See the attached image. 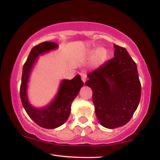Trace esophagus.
Instances as JSON below:
<instances>
[{"mask_svg": "<svg viewBox=\"0 0 160 160\" xmlns=\"http://www.w3.org/2000/svg\"><path fill=\"white\" fill-rule=\"evenodd\" d=\"M80 75H81V78H82V82L85 83L86 81V74L84 72H82L81 74H80Z\"/></svg>", "mask_w": 160, "mask_h": 160, "instance_id": "esophagus-1", "label": "esophagus"}]
</instances>
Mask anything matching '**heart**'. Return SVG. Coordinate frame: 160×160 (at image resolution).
Returning <instances> with one entry per match:
<instances>
[{
  "label": "heart",
  "instance_id": "obj_1",
  "mask_svg": "<svg viewBox=\"0 0 160 160\" xmlns=\"http://www.w3.org/2000/svg\"><path fill=\"white\" fill-rule=\"evenodd\" d=\"M89 55L94 56V65L95 68L101 67L105 63L108 58V50L104 47H100L97 49H92L89 52Z\"/></svg>",
  "mask_w": 160,
  "mask_h": 160
}]
</instances>
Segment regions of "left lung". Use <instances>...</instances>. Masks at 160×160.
Here are the masks:
<instances>
[{"instance_id": "1", "label": "left lung", "mask_w": 160, "mask_h": 160, "mask_svg": "<svg viewBox=\"0 0 160 160\" xmlns=\"http://www.w3.org/2000/svg\"><path fill=\"white\" fill-rule=\"evenodd\" d=\"M114 57L88 74L98 120L104 127L124 126L136 111L141 95L137 65L123 47L113 44Z\"/></svg>"}]
</instances>
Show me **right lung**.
<instances>
[{"instance_id":"obj_1","label":"right lung","mask_w":160,"mask_h":160,"mask_svg":"<svg viewBox=\"0 0 160 160\" xmlns=\"http://www.w3.org/2000/svg\"><path fill=\"white\" fill-rule=\"evenodd\" d=\"M58 45L52 42H43L31 50L23 66L20 98L22 104L30 118L44 128H56L67 121L71 111V104L83 86L80 74L72 80H62L54 98L43 107L36 108L29 102L28 86L33 68L40 56L57 49Z\"/></svg>"}]
</instances>
